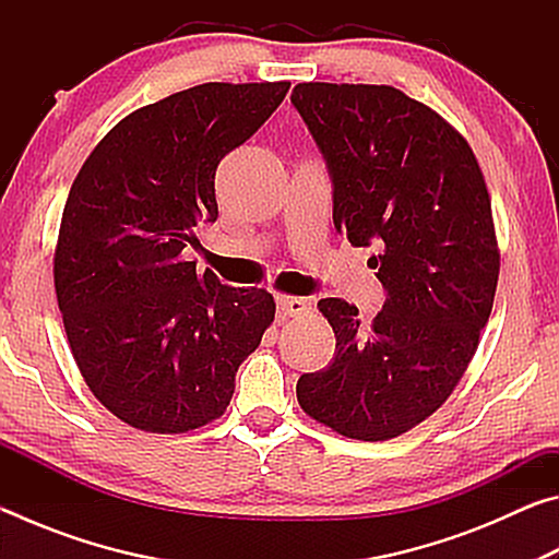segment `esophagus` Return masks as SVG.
<instances>
[{
	"mask_svg": "<svg viewBox=\"0 0 559 559\" xmlns=\"http://www.w3.org/2000/svg\"><path fill=\"white\" fill-rule=\"evenodd\" d=\"M278 313L283 318H300L310 310V300L308 298H298V296H278Z\"/></svg>",
	"mask_w": 559,
	"mask_h": 559,
	"instance_id": "34e87169",
	"label": "esophagus"
}]
</instances>
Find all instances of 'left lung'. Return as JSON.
Masks as SVG:
<instances>
[{
  "label": "left lung",
  "instance_id": "left-lung-1",
  "mask_svg": "<svg viewBox=\"0 0 559 559\" xmlns=\"http://www.w3.org/2000/svg\"><path fill=\"white\" fill-rule=\"evenodd\" d=\"M290 103L333 179V222L386 290L370 325L343 298L318 310L335 333L298 404L347 439L386 441L449 400L493 308L500 253L484 173L437 110L392 86L298 83Z\"/></svg>",
  "mask_w": 559,
  "mask_h": 559
}]
</instances>
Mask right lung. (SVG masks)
<instances>
[{
  "label": "right lung",
  "instance_id": "right-lung-1",
  "mask_svg": "<svg viewBox=\"0 0 559 559\" xmlns=\"http://www.w3.org/2000/svg\"><path fill=\"white\" fill-rule=\"evenodd\" d=\"M290 88L202 83L122 118L93 147L63 206L53 286L93 396L150 433L226 412L239 365L276 316L263 288H231L185 249L216 222L214 175Z\"/></svg>",
  "mask_w": 559,
  "mask_h": 559
}]
</instances>
